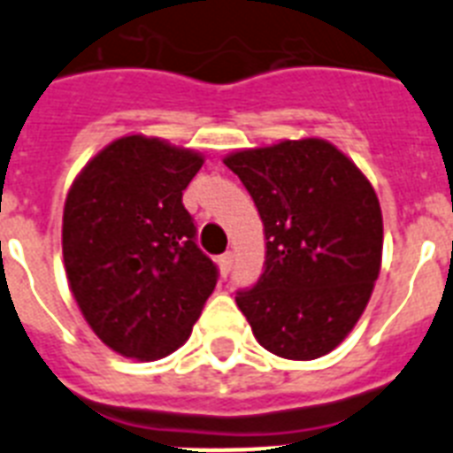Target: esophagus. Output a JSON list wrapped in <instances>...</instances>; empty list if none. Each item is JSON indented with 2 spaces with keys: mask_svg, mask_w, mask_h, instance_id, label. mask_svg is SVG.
<instances>
[{
  "mask_svg": "<svg viewBox=\"0 0 453 453\" xmlns=\"http://www.w3.org/2000/svg\"><path fill=\"white\" fill-rule=\"evenodd\" d=\"M233 262H234L233 253H223V256L219 257V267H220V273H223V276H227V273L233 272Z\"/></svg>",
  "mask_w": 453,
  "mask_h": 453,
  "instance_id": "esophagus-1",
  "label": "esophagus"
}]
</instances>
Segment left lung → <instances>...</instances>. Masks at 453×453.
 Returning <instances> with one entry per match:
<instances>
[{
	"label": "left lung",
	"instance_id": "1",
	"mask_svg": "<svg viewBox=\"0 0 453 453\" xmlns=\"http://www.w3.org/2000/svg\"><path fill=\"white\" fill-rule=\"evenodd\" d=\"M265 226V272L237 292L253 336L283 359L332 352L362 318L382 265V211L364 173L320 138L223 158Z\"/></svg>",
	"mask_w": 453,
	"mask_h": 453
}]
</instances>
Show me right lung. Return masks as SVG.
I'll return each mask as SVG.
<instances>
[{
	"label": "right lung",
	"instance_id": "obj_1",
	"mask_svg": "<svg viewBox=\"0 0 453 453\" xmlns=\"http://www.w3.org/2000/svg\"><path fill=\"white\" fill-rule=\"evenodd\" d=\"M203 154L161 138L124 135L68 188L62 253L68 288L110 349L140 362L188 341L219 269L196 244L181 193Z\"/></svg>",
	"mask_w": 453,
	"mask_h": 453
}]
</instances>
